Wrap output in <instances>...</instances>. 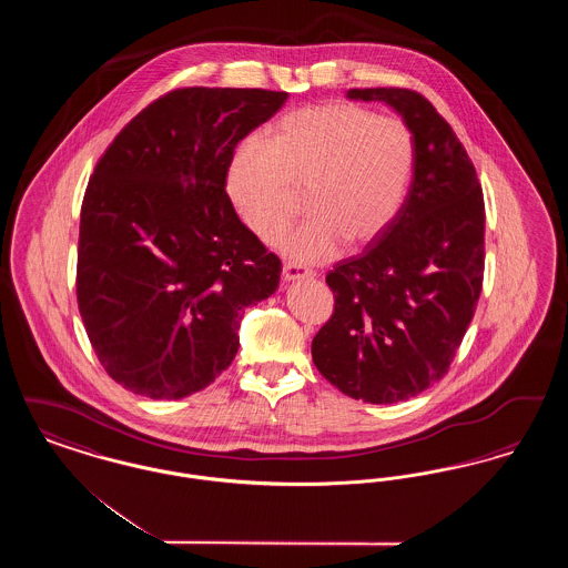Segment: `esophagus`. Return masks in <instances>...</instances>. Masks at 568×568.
Returning a JSON list of instances; mask_svg holds the SVG:
<instances>
[{"mask_svg":"<svg viewBox=\"0 0 568 568\" xmlns=\"http://www.w3.org/2000/svg\"><path fill=\"white\" fill-rule=\"evenodd\" d=\"M308 276H313V271L302 268L300 264H285L283 266V281H287V283H294L300 278H308Z\"/></svg>","mask_w":568,"mask_h":568,"instance_id":"34e87169","label":"esophagus"}]
</instances>
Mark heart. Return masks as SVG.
<instances>
[{
	"label": "heart",
	"mask_w": 568,
	"mask_h": 568,
	"mask_svg": "<svg viewBox=\"0 0 568 568\" xmlns=\"http://www.w3.org/2000/svg\"><path fill=\"white\" fill-rule=\"evenodd\" d=\"M415 144L405 123L355 104L327 102L285 114L268 144L248 138L232 155L227 195L244 225L274 241L306 191L311 216L278 246L315 264L343 243L366 244L396 219L413 176Z\"/></svg>",
	"instance_id": "heart-1"
}]
</instances>
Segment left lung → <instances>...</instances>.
Returning <instances> with one entry per match:
<instances>
[{
	"label": "left lung",
	"mask_w": 568,
	"mask_h": 568,
	"mask_svg": "<svg viewBox=\"0 0 568 568\" xmlns=\"http://www.w3.org/2000/svg\"><path fill=\"white\" fill-rule=\"evenodd\" d=\"M383 102L413 135L405 204L359 257L325 276L334 315L313 362L355 400L392 405L443 377L473 320L484 281L486 209L477 172L452 125L415 91L349 89Z\"/></svg>",
	"instance_id": "8db88e82"
}]
</instances>
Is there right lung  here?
Instances as JSON below:
<instances>
[{
	"label": "right lung",
	"instance_id": "obj_1",
	"mask_svg": "<svg viewBox=\"0 0 568 568\" xmlns=\"http://www.w3.org/2000/svg\"><path fill=\"white\" fill-rule=\"evenodd\" d=\"M266 89H179L134 116L84 191L77 296L110 377L155 400L211 385L239 352L244 308L281 262L236 215L239 142L287 102Z\"/></svg>",
	"mask_w": 568,
	"mask_h": 568
}]
</instances>
